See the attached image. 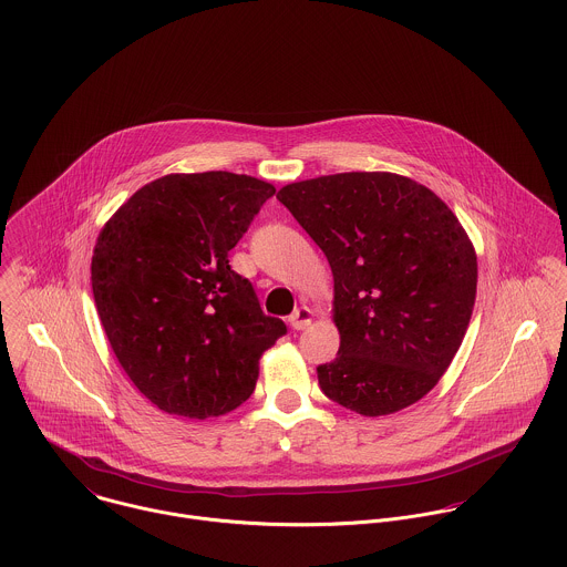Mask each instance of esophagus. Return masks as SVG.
I'll use <instances>...</instances> for the list:
<instances>
[{"label":"esophagus","instance_id":"34e87169","mask_svg":"<svg viewBox=\"0 0 567 567\" xmlns=\"http://www.w3.org/2000/svg\"><path fill=\"white\" fill-rule=\"evenodd\" d=\"M288 323L292 329H306L308 324L312 323V310L310 308H306V306H301V308H297L292 315H290V319H288Z\"/></svg>","mask_w":567,"mask_h":567}]
</instances>
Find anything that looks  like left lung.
Instances as JSON below:
<instances>
[{"mask_svg":"<svg viewBox=\"0 0 567 567\" xmlns=\"http://www.w3.org/2000/svg\"><path fill=\"white\" fill-rule=\"evenodd\" d=\"M277 198L333 272L340 349L317 367L321 391L364 416L419 402L447 371L476 301L478 261L458 218L391 172L319 176Z\"/></svg>","mask_w":567,"mask_h":567,"instance_id":"obj_1","label":"left lung"}]
</instances>
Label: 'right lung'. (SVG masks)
<instances>
[{"mask_svg": "<svg viewBox=\"0 0 567 567\" xmlns=\"http://www.w3.org/2000/svg\"><path fill=\"white\" fill-rule=\"evenodd\" d=\"M275 187L234 174H167L100 231L91 288L133 384L167 414L209 419L255 391L261 353L288 329L229 264Z\"/></svg>", "mask_w": 567, "mask_h": 567, "instance_id": "add662e5", "label": "right lung"}]
</instances>
